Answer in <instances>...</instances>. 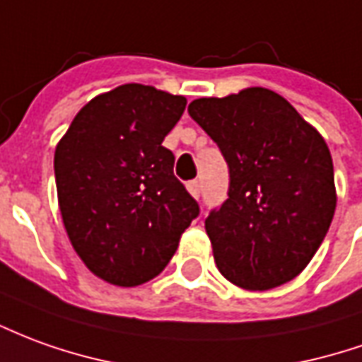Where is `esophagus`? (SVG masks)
Masks as SVG:
<instances>
[{
    "instance_id": "esophagus-1",
    "label": "esophagus",
    "mask_w": 362,
    "mask_h": 362,
    "mask_svg": "<svg viewBox=\"0 0 362 362\" xmlns=\"http://www.w3.org/2000/svg\"><path fill=\"white\" fill-rule=\"evenodd\" d=\"M186 188H188V192L192 194V196H194V198L196 199L199 198V194H202V184H199L198 180L188 182V186H186Z\"/></svg>"
}]
</instances>
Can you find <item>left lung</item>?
I'll use <instances>...</instances> for the list:
<instances>
[{"mask_svg": "<svg viewBox=\"0 0 362 362\" xmlns=\"http://www.w3.org/2000/svg\"><path fill=\"white\" fill-rule=\"evenodd\" d=\"M188 113L229 166V198L206 219L217 269L245 290L286 284L313 259L337 206L325 141L267 88L199 98Z\"/></svg>", "mask_w": 362, "mask_h": 362, "instance_id": "left-lung-1", "label": "left lung"}]
</instances>
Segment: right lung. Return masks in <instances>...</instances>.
Returning a JSON list of instances; mask_svg holds the SVG:
<instances>
[{"instance_id": "add662e5", "label": "right lung", "mask_w": 362, "mask_h": 362, "mask_svg": "<svg viewBox=\"0 0 362 362\" xmlns=\"http://www.w3.org/2000/svg\"><path fill=\"white\" fill-rule=\"evenodd\" d=\"M186 98L123 84L78 111L54 151L58 206L74 251L98 278L131 288L158 276L199 207L163 146Z\"/></svg>"}]
</instances>
